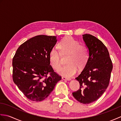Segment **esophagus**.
Masks as SVG:
<instances>
[{
    "instance_id": "obj_1",
    "label": "esophagus",
    "mask_w": 121,
    "mask_h": 121,
    "mask_svg": "<svg viewBox=\"0 0 121 121\" xmlns=\"http://www.w3.org/2000/svg\"><path fill=\"white\" fill-rule=\"evenodd\" d=\"M62 78L63 80H67V81L71 80V79H70V78H65V77H64V76H63V77H62Z\"/></svg>"
}]
</instances>
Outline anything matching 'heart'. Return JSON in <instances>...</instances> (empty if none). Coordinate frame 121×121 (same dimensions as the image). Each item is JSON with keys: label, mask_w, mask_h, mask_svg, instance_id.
Here are the masks:
<instances>
[{"label": "heart", "mask_w": 121, "mask_h": 121, "mask_svg": "<svg viewBox=\"0 0 121 121\" xmlns=\"http://www.w3.org/2000/svg\"><path fill=\"white\" fill-rule=\"evenodd\" d=\"M59 48L63 54H69L66 62L67 65L63 66L59 73L66 78H71L78 71L83 69L86 65L89 58V50L87 46L80 44L79 41L71 36H67L59 43ZM49 60L51 65L56 70L61 66V56L59 51L52 48L49 53Z\"/></svg>", "instance_id": "obj_1"}]
</instances>
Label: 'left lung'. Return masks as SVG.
Masks as SVG:
<instances>
[{"label": "left lung", "mask_w": 121, "mask_h": 121, "mask_svg": "<svg viewBox=\"0 0 121 121\" xmlns=\"http://www.w3.org/2000/svg\"><path fill=\"white\" fill-rule=\"evenodd\" d=\"M83 38L89 50V58L83 71L75 79L79 89L72 94L78 101L89 104L101 96L108 87L113 65L109 51L103 43L90 34Z\"/></svg>", "instance_id": "1"}]
</instances>
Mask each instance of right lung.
Returning <instances> with one entry per match:
<instances>
[{"mask_svg":"<svg viewBox=\"0 0 121 121\" xmlns=\"http://www.w3.org/2000/svg\"><path fill=\"white\" fill-rule=\"evenodd\" d=\"M56 41V36H36L20 45L13 58V81L31 101L46 99L61 79L50 65L49 53Z\"/></svg>","mask_w":121,"mask_h":121,"instance_id":"add662e5","label":"right lung"}]
</instances>
